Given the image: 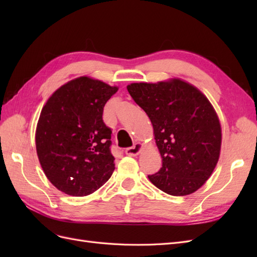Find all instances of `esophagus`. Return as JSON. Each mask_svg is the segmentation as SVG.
<instances>
[{
	"mask_svg": "<svg viewBox=\"0 0 257 257\" xmlns=\"http://www.w3.org/2000/svg\"><path fill=\"white\" fill-rule=\"evenodd\" d=\"M141 150H142V145L137 143L130 148H126L125 153L126 155H128V157H136V155L141 152Z\"/></svg>",
	"mask_w": 257,
	"mask_h": 257,
	"instance_id": "esophagus-1",
	"label": "esophagus"
}]
</instances>
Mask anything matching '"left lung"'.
<instances>
[{"mask_svg": "<svg viewBox=\"0 0 257 257\" xmlns=\"http://www.w3.org/2000/svg\"><path fill=\"white\" fill-rule=\"evenodd\" d=\"M127 91L149 116L163 164L149 180L173 196L197 191L220 157L219 118L208 98L181 79L131 83Z\"/></svg>", "mask_w": 257, "mask_h": 257, "instance_id": "8db88e82", "label": "left lung"}]
</instances>
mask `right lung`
I'll list each match as a JSON object with an SVG mask.
<instances>
[{"label":"right lung","mask_w":257,"mask_h":257,"mask_svg":"<svg viewBox=\"0 0 257 257\" xmlns=\"http://www.w3.org/2000/svg\"><path fill=\"white\" fill-rule=\"evenodd\" d=\"M116 91L83 76L60 87L43 107L35 134L38 160L48 180L67 195H90L113 173L111 130L103 111Z\"/></svg>","instance_id":"obj_1"}]
</instances>
